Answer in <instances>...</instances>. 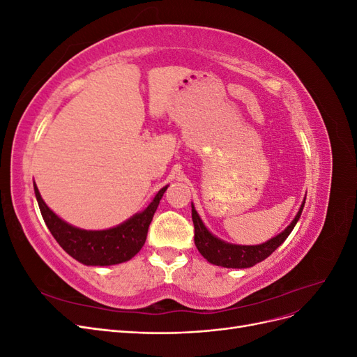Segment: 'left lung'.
<instances>
[{
    "instance_id": "8db88e82",
    "label": "left lung",
    "mask_w": 357,
    "mask_h": 357,
    "mask_svg": "<svg viewBox=\"0 0 357 357\" xmlns=\"http://www.w3.org/2000/svg\"><path fill=\"white\" fill-rule=\"evenodd\" d=\"M304 204L305 199L302 202L294 222H291L282 234H278L274 238L259 245H235L215 238V236L211 235L208 229L205 228L195 207L192 205V220L193 228H195V245L199 253L213 265H219L225 268H250L259 262H262L264 259H266L287 238L289 234L295 228L296 222L301 218Z\"/></svg>"
}]
</instances>
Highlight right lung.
I'll return each mask as SVG.
<instances>
[{
	"instance_id": "1",
	"label": "right lung",
	"mask_w": 357,
	"mask_h": 357,
	"mask_svg": "<svg viewBox=\"0 0 357 357\" xmlns=\"http://www.w3.org/2000/svg\"><path fill=\"white\" fill-rule=\"evenodd\" d=\"M167 189L168 186L162 188L144 211L135 214L134 218L116 228L105 231H84L61 220L41 199L37 186H34L41 215L55 240L75 261L93 266L122 264L142 250L147 238L150 222H152L159 201Z\"/></svg>"
}]
</instances>
